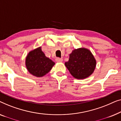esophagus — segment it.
Segmentation results:
<instances>
[{"instance_id":"obj_1","label":"esophagus","mask_w":121,"mask_h":121,"mask_svg":"<svg viewBox=\"0 0 121 121\" xmlns=\"http://www.w3.org/2000/svg\"><path fill=\"white\" fill-rule=\"evenodd\" d=\"M62 60H63L62 59L59 58V57H57V58L55 59V61L57 62H61L62 61Z\"/></svg>"}]
</instances>
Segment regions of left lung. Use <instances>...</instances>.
Returning a JSON list of instances; mask_svg holds the SVG:
<instances>
[{
	"label": "left lung",
	"mask_w": 121,
	"mask_h": 121,
	"mask_svg": "<svg viewBox=\"0 0 121 121\" xmlns=\"http://www.w3.org/2000/svg\"><path fill=\"white\" fill-rule=\"evenodd\" d=\"M65 65L73 77L77 79H84L94 72L96 60L88 49L79 48L72 51L69 54V61Z\"/></svg>",
	"instance_id": "left-lung-1"
}]
</instances>
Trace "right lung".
I'll return each mask as SVG.
<instances>
[{
    "instance_id": "add662e5",
    "label": "right lung",
    "mask_w": 121,
    "mask_h": 121,
    "mask_svg": "<svg viewBox=\"0 0 121 121\" xmlns=\"http://www.w3.org/2000/svg\"><path fill=\"white\" fill-rule=\"evenodd\" d=\"M55 65V62L46 57L41 47L31 51L26 59L27 70L32 75L41 77L48 73Z\"/></svg>"
}]
</instances>
